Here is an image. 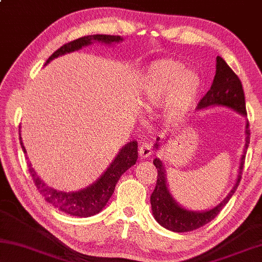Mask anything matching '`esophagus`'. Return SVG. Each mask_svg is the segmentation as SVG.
Returning <instances> with one entry per match:
<instances>
[{"instance_id": "1", "label": "esophagus", "mask_w": 262, "mask_h": 262, "mask_svg": "<svg viewBox=\"0 0 262 262\" xmlns=\"http://www.w3.org/2000/svg\"><path fill=\"white\" fill-rule=\"evenodd\" d=\"M139 154L141 158H147L152 154V146L149 143H143L141 144L139 147Z\"/></svg>"}]
</instances>
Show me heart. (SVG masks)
<instances>
[{"label": "heart", "instance_id": "1", "mask_svg": "<svg viewBox=\"0 0 262 262\" xmlns=\"http://www.w3.org/2000/svg\"><path fill=\"white\" fill-rule=\"evenodd\" d=\"M199 89L201 80L196 73L185 71L178 60L163 59L146 70L140 97L149 107L166 102V117L174 122L181 120L192 107Z\"/></svg>", "mask_w": 262, "mask_h": 262}]
</instances>
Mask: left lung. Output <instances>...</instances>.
<instances>
[{
  "label": "left lung",
  "mask_w": 262,
  "mask_h": 262,
  "mask_svg": "<svg viewBox=\"0 0 262 262\" xmlns=\"http://www.w3.org/2000/svg\"><path fill=\"white\" fill-rule=\"evenodd\" d=\"M211 105H223L235 111L239 112L241 115L246 116V106H245V97L243 85L237 74L232 71L226 60L221 58L220 56L216 57V73L214 77L211 89L205 94L201 101L198 102L197 107L204 108ZM159 141V140H157ZM250 144V122L246 123V143L244 149V155L242 157L241 166H239V175L237 179L234 189L231 190L229 194L216 207L212 208L206 212H192L187 211L180 207L170 193L166 185V174L163 167V164L159 159H154V165L157 168V183L154 192L151 193L150 202L152 212H154L155 219L158 221L159 225L168 230L175 232H187L191 230H196L198 228L205 226L206 223L211 222L215 217L221 210L225 207L226 204L229 202L232 194L236 191L237 187L241 182L242 172L244 168L245 155L247 146ZM156 147L158 144L156 143Z\"/></svg>",
  "instance_id": "1"
}]
</instances>
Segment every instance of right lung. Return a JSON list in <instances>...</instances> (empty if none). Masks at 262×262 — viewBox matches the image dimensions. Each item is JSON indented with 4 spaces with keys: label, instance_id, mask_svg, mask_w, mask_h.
<instances>
[{
    "label": "right lung",
    "instance_id": "add662e5",
    "mask_svg": "<svg viewBox=\"0 0 262 262\" xmlns=\"http://www.w3.org/2000/svg\"><path fill=\"white\" fill-rule=\"evenodd\" d=\"M121 40V37L118 35L105 34L87 35L79 37V39L68 42V43L61 46L59 49H57L49 57L47 63H49L51 59L56 58L59 55H64L66 52L78 50L83 46L90 45L93 41L103 42V43H112V42H119ZM19 139H20V145L23 147L24 154H26V149L21 142V137L19 136ZM136 160L137 142L133 141L122 147L116 157V159L112 161L110 167L106 169V172L102 175L101 179H98L89 188L78 192H61L58 191V190L48 187V185H46L43 181L39 179L30 163H28L27 166L28 172H30L31 177L35 183V187L50 205L56 207L57 210L70 214V215L87 217L95 215V214H97L103 210V207L106 205L107 201L111 198L113 191H115L118 180L120 179L121 175L128 168L132 167L136 163Z\"/></svg>",
    "mask_w": 262,
    "mask_h": 262
}]
</instances>
